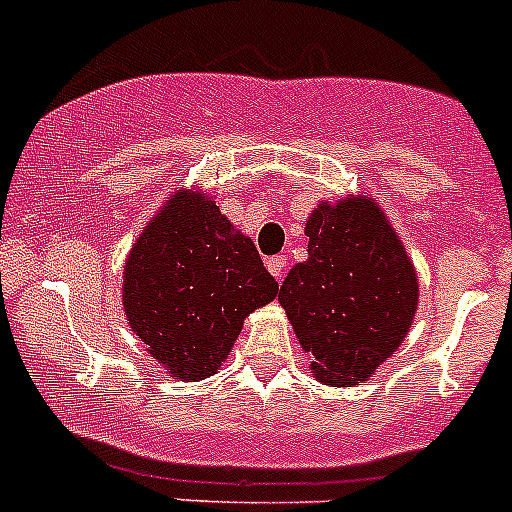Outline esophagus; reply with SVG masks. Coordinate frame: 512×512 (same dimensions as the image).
<instances>
[{
	"label": "esophagus",
	"mask_w": 512,
	"mask_h": 512,
	"mask_svg": "<svg viewBox=\"0 0 512 512\" xmlns=\"http://www.w3.org/2000/svg\"><path fill=\"white\" fill-rule=\"evenodd\" d=\"M267 270L272 272V277H275L277 282L285 280V270H287V257L285 255H275L267 260Z\"/></svg>",
	"instance_id": "obj_1"
}]
</instances>
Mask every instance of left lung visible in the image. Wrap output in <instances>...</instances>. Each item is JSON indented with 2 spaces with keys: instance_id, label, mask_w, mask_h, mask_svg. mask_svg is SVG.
Masks as SVG:
<instances>
[{
  "instance_id": "obj_1",
  "label": "left lung",
  "mask_w": 512,
  "mask_h": 512,
  "mask_svg": "<svg viewBox=\"0 0 512 512\" xmlns=\"http://www.w3.org/2000/svg\"><path fill=\"white\" fill-rule=\"evenodd\" d=\"M309 260L282 282L280 304L312 369L329 386L369 379L404 342L418 280L401 237L371 198L319 203L309 215Z\"/></svg>"
}]
</instances>
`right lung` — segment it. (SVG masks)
Wrapping results in <instances>:
<instances>
[{"label": "right lung", "mask_w": 512, "mask_h": 512, "mask_svg": "<svg viewBox=\"0 0 512 512\" xmlns=\"http://www.w3.org/2000/svg\"><path fill=\"white\" fill-rule=\"evenodd\" d=\"M255 242L215 200L178 190L131 247L123 312L148 354L183 381L208 379L250 312L277 297Z\"/></svg>", "instance_id": "obj_1"}]
</instances>
